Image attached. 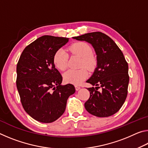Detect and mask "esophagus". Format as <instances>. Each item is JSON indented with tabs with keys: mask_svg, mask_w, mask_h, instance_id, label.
I'll use <instances>...</instances> for the list:
<instances>
[{
	"mask_svg": "<svg viewBox=\"0 0 148 148\" xmlns=\"http://www.w3.org/2000/svg\"><path fill=\"white\" fill-rule=\"evenodd\" d=\"M75 88H76V91H78V90H79L80 89H81V87H80L78 86H75Z\"/></svg>",
	"mask_w": 148,
	"mask_h": 148,
	"instance_id": "obj_1",
	"label": "esophagus"
}]
</instances>
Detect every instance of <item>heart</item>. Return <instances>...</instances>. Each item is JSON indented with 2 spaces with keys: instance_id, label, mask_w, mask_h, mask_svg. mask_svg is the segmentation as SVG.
Returning <instances> with one entry per match:
<instances>
[{
  "instance_id": "heart-1",
  "label": "heart",
  "mask_w": 148,
  "mask_h": 148,
  "mask_svg": "<svg viewBox=\"0 0 148 148\" xmlns=\"http://www.w3.org/2000/svg\"><path fill=\"white\" fill-rule=\"evenodd\" d=\"M70 51L82 58L80 67H86L92 70L96 65V58L92 54V47L85 42H78L71 45L69 47ZM69 55L64 49H57L53 56L55 66L59 71H64L67 68ZM88 76L86 69L82 68L79 70H69L64 74V81L69 84L79 85L82 83Z\"/></svg>"
}]
</instances>
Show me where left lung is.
I'll use <instances>...</instances> for the list:
<instances>
[{"mask_svg":"<svg viewBox=\"0 0 148 148\" xmlns=\"http://www.w3.org/2000/svg\"><path fill=\"white\" fill-rule=\"evenodd\" d=\"M91 44L97 55V67L87 80L94 87L87 88L90 97L85 103L89 114L100 117L111 116L124 104L129 82L128 64L121 49L108 36L93 32L73 37ZM99 87L102 91H98Z\"/></svg>","mask_w":148,"mask_h":148,"instance_id":"1","label":"left lung"}]
</instances>
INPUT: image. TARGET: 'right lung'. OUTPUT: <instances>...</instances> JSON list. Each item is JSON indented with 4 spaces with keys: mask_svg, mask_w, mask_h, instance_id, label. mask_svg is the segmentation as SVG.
I'll use <instances>...</instances> for the list:
<instances>
[{
    "mask_svg": "<svg viewBox=\"0 0 148 148\" xmlns=\"http://www.w3.org/2000/svg\"><path fill=\"white\" fill-rule=\"evenodd\" d=\"M68 42V38L44 35L24 49L17 62L16 86L22 106L38 121L49 123L59 118L76 91L73 85H61L53 62L56 51Z\"/></svg>",
    "mask_w": 148,
    "mask_h": 148,
    "instance_id": "add662e5",
    "label": "right lung"
}]
</instances>
